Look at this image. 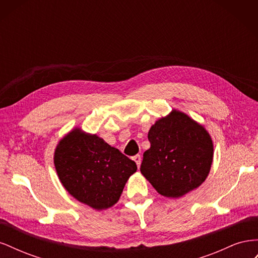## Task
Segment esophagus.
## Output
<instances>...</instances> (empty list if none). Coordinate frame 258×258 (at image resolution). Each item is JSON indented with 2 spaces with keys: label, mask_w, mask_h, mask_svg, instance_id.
I'll return each instance as SVG.
<instances>
[{
  "label": "esophagus",
  "mask_w": 258,
  "mask_h": 258,
  "mask_svg": "<svg viewBox=\"0 0 258 258\" xmlns=\"http://www.w3.org/2000/svg\"><path fill=\"white\" fill-rule=\"evenodd\" d=\"M132 159H134V160L136 161L137 166H138V168H139L140 165H141V155H136V156H134V157H132Z\"/></svg>",
  "instance_id": "obj_1"
}]
</instances>
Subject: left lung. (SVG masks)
I'll list each match as a JSON object with an SVG mask.
<instances>
[{
    "instance_id": "1",
    "label": "left lung",
    "mask_w": 258,
    "mask_h": 258,
    "mask_svg": "<svg viewBox=\"0 0 258 258\" xmlns=\"http://www.w3.org/2000/svg\"><path fill=\"white\" fill-rule=\"evenodd\" d=\"M147 138L151 147L143 154L140 170L160 195L178 198L205 182L213 143L201 124L173 110L153 124Z\"/></svg>"
}]
</instances>
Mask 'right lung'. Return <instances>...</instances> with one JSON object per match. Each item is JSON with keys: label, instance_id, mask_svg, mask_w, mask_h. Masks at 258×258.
Masks as SVG:
<instances>
[{"label": "right lung", "instance_id": "obj_1", "mask_svg": "<svg viewBox=\"0 0 258 258\" xmlns=\"http://www.w3.org/2000/svg\"><path fill=\"white\" fill-rule=\"evenodd\" d=\"M53 162L60 182L70 195L96 210L114 206L138 169L134 160L103 139L79 128L59 142Z\"/></svg>", "mask_w": 258, "mask_h": 258}]
</instances>
